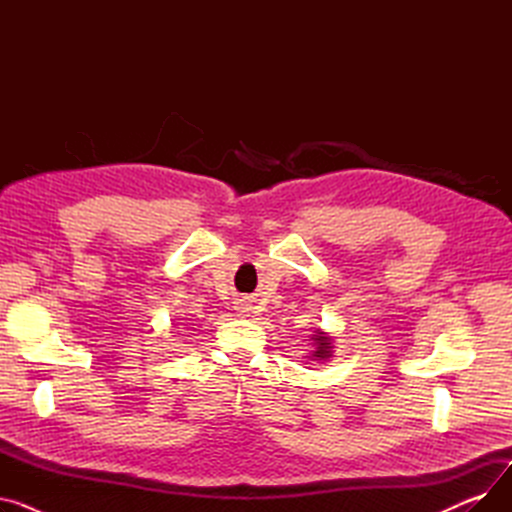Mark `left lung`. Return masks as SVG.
<instances>
[{
	"label": "left lung",
	"instance_id": "8db88e82",
	"mask_svg": "<svg viewBox=\"0 0 512 512\" xmlns=\"http://www.w3.org/2000/svg\"><path fill=\"white\" fill-rule=\"evenodd\" d=\"M309 340H311V346H313L311 355L307 357L309 361L328 363V361L334 357V336H330L328 332L317 328V330L309 336Z\"/></svg>",
	"mask_w": 512,
	"mask_h": 512
}]
</instances>
